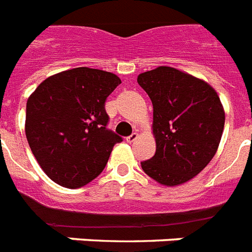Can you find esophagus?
<instances>
[{
  "mask_svg": "<svg viewBox=\"0 0 252 252\" xmlns=\"http://www.w3.org/2000/svg\"><path fill=\"white\" fill-rule=\"evenodd\" d=\"M137 137H138V133H137V132H134V133H132L130 136H128L126 140V142H133V141H136V140H137Z\"/></svg>",
  "mask_w": 252,
  "mask_h": 252,
  "instance_id": "esophagus-1",
  "label": "esophagus"
}]
</instances>
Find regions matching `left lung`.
Segmentation results:
<instances>
[{"label": "left lung", "mask_w": 252, "mask_h": 252, "mask_svg": "<svg viewBox=\"0 0 252 252\" xmlns=\"http://www.w3.org/2000/svg\"><path fill=\"white\" fill-rule=\"evenodd\" d=\"M137 82L153 103L157 145L142 170L163 186L186 183L219 149L225 124L219 95L205 81L170 66L141 73Z\"/></svg>", "instance_id": "8db88e82"}]
</instances>
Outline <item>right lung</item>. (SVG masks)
<instances>
[{"instance_id": "1", "label": "right lung", "mask_w": 252, "mask_h": 252, "mask_svg": "<svg viewBox=\"0 0 252 252\" xmlns=\"http://www.w3.org/2000/svg\"><path fill=\"white\" fill-rule=\"evenodd\" d=\"M122 84L114 73L74 68L44 80L26 106V137L48 178L82 187L103 171L123 138L107 129V96Z\"/></svg>"}]
</instances>
